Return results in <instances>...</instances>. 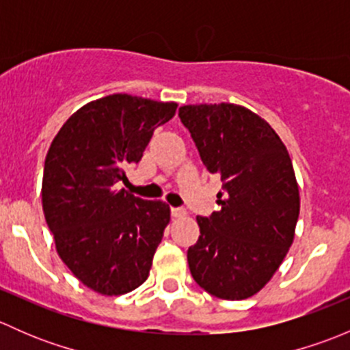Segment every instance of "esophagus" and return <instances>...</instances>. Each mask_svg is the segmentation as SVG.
<instances>
[{"mask_svg":"<svg viewBox=\"0 0 350 350\" xmlns=\"http://www.w3.org/2000/svg\"><path fill=\"white\" fill-rule=\"evenodd\" d=\"M171 213H172V217H174V218L186 217V210H185V208H171Z\"/></svg>","mask_w":350,"mask_h":350,"instance_id":"obj_1","label":"esophagus"}]
</instances>
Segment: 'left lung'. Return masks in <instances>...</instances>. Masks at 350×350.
I'll list each match as a JSON object with an SVG mask.
<instances>
[{"mask_svg":"<svg viewBox=\"0 0 350 350\" xmlns=\"http://www.w3.org/2000/svg\"><path fill=\"white\" fill-rule=\"evenodd\" d=\"M179 118L203 164L224 183L220 210L196 217L191 276L217 298H250L273 278L295 239L299 191L291 159L269 123L239 105H186Z\"/></svg>","mask_w":350,"mask_h":350,"instance_id":"1","label":"left lung"}]
</instances>
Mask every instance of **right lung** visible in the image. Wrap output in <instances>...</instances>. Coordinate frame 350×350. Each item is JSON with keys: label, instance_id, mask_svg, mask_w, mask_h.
Listing matches in <instances>:
<instances>
[{"label": "right lung", "instance_id": "obj_1", "mask_svg": "<svg viewBox=\"0 0 350 350\" xmlns=\"http://www.w3.org/2000/svg\"><path fill=\"white\" fill-rule=\"evenodd\" d=\"M176 103L109 94L77 109L45 157L42 204L55 249L84 286L125 295L149 278L171 211L116 189Z\"/></svg>", "mask_w": 350, "mask_h": 350}]
</instances>
